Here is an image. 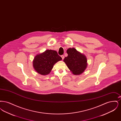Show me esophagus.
Instances as JSON below:
<instances>
[{
    "label": "esophagus",
    "mask_w": 121,
    "mask_h": 121,
    "mask_svg": "<svg viewBox=\"0 0 121 121\" xmlns=\"http://www.w3.org/2000/svg\"><path fill=\"white\" fill-rule=\"evenodd\" d=\"M61 58H62V59L63 60V59H64V56L63 55H61Z\"/></svg>",
    "instance_id": "obj_1"
}]
</instances>
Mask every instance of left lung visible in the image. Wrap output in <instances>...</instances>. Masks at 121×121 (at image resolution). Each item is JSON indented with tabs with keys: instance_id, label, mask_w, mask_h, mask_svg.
I'll use <instances>...</instances> for the list:
<instances>
[{
	"instance_id": "left-lung-1",
	"label": "left lung",
	"mask_w": 121,
	"mask_h": 121,
	"mask_svg": "<svg viewBox=\"0 0 121 121\" xmlns=\"http://www.w3.org/2000/svg\"><path fill=\"white\" fill-rule=\"evenodd\" d=\"M68 56L64 58L63 62L73 74L80 75L87 68V63L86 56L77 51L75 48H69L67 49Z\"/></svg>"
}]
</instances>
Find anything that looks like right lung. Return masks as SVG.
Masks as SVG:
<instances>
[{
  "label": "right lung",
  "instance_id": "obj_1",
  "mask_svg": "<svg viewBox=\"0 0 121 121\" xmlns=\"http://www.w3.org/2000/svg\"><path fill=\"white\" fill-rule=\"evenodd\" d=\"M62 58L55 50H46L35 56L33 65L35 70L42 75L49 74L54 65L62 60Z\"/></svg>",
  "mask_w": 121,
  "mask_h": 121
}]
</instances>
